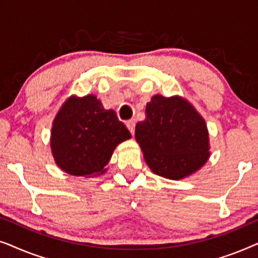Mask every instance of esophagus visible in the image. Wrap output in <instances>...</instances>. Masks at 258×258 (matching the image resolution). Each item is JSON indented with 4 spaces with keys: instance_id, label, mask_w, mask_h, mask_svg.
I'll return each instance as SVG.
<instances>
[{
    "instance_id": "esophagus-1",
    "label": "esophagus",
    "mask_w": 258,
    "mask_h": 258,
    "mask_svg": "<svg viewBox=\"0 0 258 258\" xmlns=\"http://www.w3.org/2000/svg\"><path fill=\"white\" fill-rule=\"evenodd\" d=\"M126 128L129 129V132L132 133V135H134V134H135V121L132 119V121L126 122Z\"/></svg>"
}]
</instances>
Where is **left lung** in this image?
<instances>
[{
    "mask_svg": "<svg viewBox=\"0 0 258 258\" xmlns=\"http://www.w3.org/2000/svg\"><path fill=\"white\" fill-rule=\"evenodd\" d=\"M135 139L151 170L169 179L191 175L210 155L206 121L179 96L151 97L146 119L136 124Z\"/></svg>",
    "mask_w": 258,
    "mask_h": 258,
    "instance_id": "1",
    "label": "left lung"
}]
</instances>
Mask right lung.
Listing matches in <instances>:
<instances>
[{
	"mask_svg": "<svg viewBox=\"0 0 258 258\" xmlns=\"http://www.w3.org/2000/svg\"><path fill=\"white\" fill-rule=\"evenodd\" d=\"M130 137L116 112L105 110L95 95L72 96L52 122L50 147L58 168L89 177L104 174L115 148Z\"/></svg>",
	"mask_w": 258,
	"mask_h": 258,
	"instance_id": "right-lung-1",
	"label": "right lung"
}]
</instances>
